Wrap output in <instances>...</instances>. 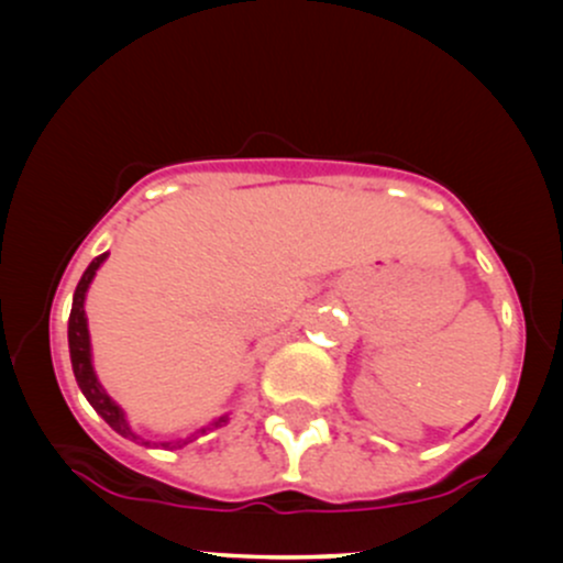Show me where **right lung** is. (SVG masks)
<instances>
[{
    "mask_svg": "<svg viewBox=\"0 0 563 563\" xmlns=\"http://www.w3.org/2000/svg\"><path fill=\"white\" fill-rule=\"evenodd\" d=\"M108 260V251L106 254H100L97 260H92L87 269H84L79 286L74 290V307H70V318H68V349H70V365H74V376H76V384H79V389L84 397H87V402L95 407L97 416L102 418L115 434H121L124 439H132V442L137 444H145V448H164V450H179L185 448V444L196 442L198 437H203L206 431L211 429H219V426H224L230 421V416H219L217 421H211L209 426H200V429L192 431V434H187L183 439H172V442H151V439H142L137 431L129 426V418L124 412V407H121L115 399L102 389L100 378H97L95 373V365H92V339H89V325H87V309H84V301H87V290L92 286L97 269L102 267V262Z\"/></svg>",
    "mask_w": 563,
    "mask_h": 563,
    "instance_id": "obj_1",
    "label": "right lung"
}]
</instances>
